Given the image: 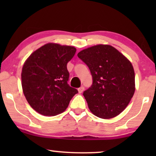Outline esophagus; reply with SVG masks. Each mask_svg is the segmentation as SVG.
<instances>
[{
	"mask_svg": "<svg viewBox=\"0 0 156 156\" xmlns=\"http://www.w3.org/2000/svg\"><path fill=\"white\" fill-rule=\"evenodd\" d=\"M84 87H81L78 89V91H79V93H80V94L82 93L83 91H84Z\"/></svg>",
	"mask_w": 156,
	"mask_h": 156,
	"instance_id": "esophagus-1",
	"label": "esophagus"
}]
</instances>
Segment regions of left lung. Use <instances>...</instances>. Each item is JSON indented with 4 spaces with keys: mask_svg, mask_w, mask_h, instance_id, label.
Returning a JSON list of instances; mask_svg holds the SVG:
<instances>
[{
    "mask_svg": "<svg viewBox=\"0 0 156 156\" xmlns=\"http://www.w3.org/2000/svg\"><path fill=\"white\" fill-rule=\"evenodd\" d=\"M88 66L92 85L83 95L89 109L101 119L120 114L135 92V73L124 55L108 44H97L77 54Z\"/></svg>",
    "mask_w": 156,
    "mask_h": 156,
    "instance_id": "1",
    "label": "left lung"
}]
</instances>
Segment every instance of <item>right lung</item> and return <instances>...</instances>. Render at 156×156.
<instances>
[{
	"instance_id": "obj_1",
	"label": "right lung",
	"mask_w": 156,
	"mask_h": 156,
	"mask_svg": "<svg viewBox=\"0 0 156 156\" xmlns=\"http://www.w3.org/2000/svg\"><path fill=\"white\" fill-rule=\"evenodd\" d=\"M72 46L48 43L30 55L21 73L23 94L34 110L43 116L65 112L78 91L67 84V65L75 55Z\"/></svg>"
}]
</instances>
